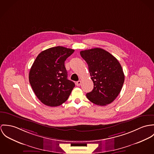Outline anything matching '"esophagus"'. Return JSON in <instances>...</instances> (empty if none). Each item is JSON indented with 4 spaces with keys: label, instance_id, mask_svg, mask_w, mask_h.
Instances as JSON below:
<instances>
[{
    "label": "esophagus",
    "instance_id": "esophagus-1",
    "mask_svg": "<svg viewBox=\"0 0 154 154\" xmlns=\"http://www.w3.org/2000/svg\"><path fill=\"white\" fill-rule=\"evenodd\" d=\"M81 84H82V81H80V80L77 82V83H76V85L78 87H79L80 85H81Z\"/></svg>",
    "mask_w": 154,
    "mask_h": 154
}]
</instances>
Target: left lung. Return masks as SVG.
<instances>
[{
  "label": "left lung",
  "mask_w": 154,
  "mask_h": 154,
  "mask_svg": "<svg viewBox=\"0 0 154 154\" xmlns=\"http://www.w3.org/2000/svg\"><path fill=\"white\" fill-rule=\"evenodd\" d=\"M88 64L94 88L86 94L94 104L106 106L113 102L122 90L125 75L118 60L109 52L95 48L80 51Z\"/></svg>",
  "instance_id": "left-lung-1"
}]
</instances>
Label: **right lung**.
I'll list each match as a JSON object with an SVG mask.
<instances>
[{
    "mask_svg": "<svg viewBox=\"0 0 154 154\" xmlns=\"http://www.w3.org/2000/svg\"><path fill=\"white\" fill-rule=\"evenodd\" d=\"M74 51L58 46L41 52L36 58L29 71V81L43 104L58 106L68 99L75 84L67 79L64 63Z\"/></svg>",
    "mask_w": 154,
    "mask_h": 154,
    "instance_id": "obj_1",
    "label": "right lung"
}]
</instances>
